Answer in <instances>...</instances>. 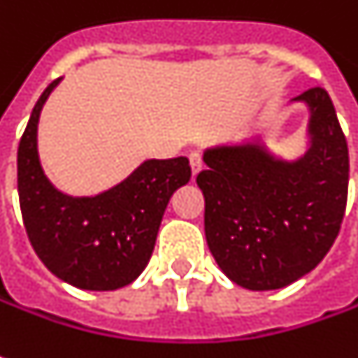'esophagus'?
I'll list each match as a JSON object with an SVG mask.
<instances>
[{
  "instance_id": "obj_1",
  "label": "esophagus",
  "mask_w": 358,
  "mask_h": 358,
  "mask_svg": "<svg viewBox=\"0 0 358 358\" xmlns=\"http://www.w3.org/2000/svg\"><path fill=\"white\" fill-rule=\"evenodd\" d=\"M189 162H191L193 175H196L201 169H203V157H201V153H199V151H193V153L189 155Z\"/></svg>"
}]
</instances>
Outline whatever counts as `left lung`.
<instances>
[{"mask_svg":"<svg viewBox=\"0 0 358 358\" xmlns=\"http://www.w3.org/2000/svg\"><path fill=\"white\" fill-rule=\"evenodd\" d=\"M294 100L311 108V148L280 162L258 141L205 151L196 175L205 195V236L218 268L254 292L299 280L329 252L349 193V150L325 88Z\"/></svg>","mask_w":358,"mask_h":358,"instance_id":"8db88e82","label":"left lung"}]
</instances>
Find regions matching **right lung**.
<instances>
[{
	"label": "right lung",
	"instance_id": "add662e5",
	"mask_svg": "<svg viewBox=\"0 0 358 358\" xmlns=\"http://www.w3.org/2000/svg\"><path fill=\"white\" fill-rule=\"evenodd\" d=\"M57 84L59 78L37 100L17 150L23 224L41 262L62 282L92 292L117 289L150 262L167 203L191 179L189 159H150L100 195H62L47 181L37 155L41 108Z\"/></svg>",
	"mask_w": 358,
	"mask_h": 358
}]
</instances>
